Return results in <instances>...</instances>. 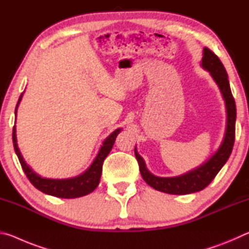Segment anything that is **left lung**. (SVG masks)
I'll list each match as a JSON object with an SVG mask.
<instances>
[{"instance_id":"8db88e82","label":"left lung","mask_w":249,"mask_h":249,"mask_svg":"<svg viewBox=\"0 0 249 249\" xmlns=\"http://www.w3.org/2000/svg\"><path fill=\"white\" fill-rule=\"evenodd\" d=\"M201 67L209 71L211 77L217 84L221 91L226 108V128L220 147L216 153L208 161L196 167V169L177 177H157L147 169L145 160L138 154L135 147V156L140 165V171L147 184L153 187L155 190L161 191L169 195H190L203 190L211 183L222 167L225 165L233 150L235 141V122H236V105L231 95L229 75L220 59L209 48L204 47L203 57L201 60Z\"/></svg>"}]
</instances>
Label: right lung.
<instances>
[{"instance_id":"obj_1","label":"right lung","mask_w":249,"mask_h":249,"mask_svg":"<svg viewBox=\"0 0 249 249\" xmlns=\"http://www.w3.org/2000/svg\"><path fill=\"white\" fill-rule=\"evenodd\" d=\"M24 92L20 94L18 102L16 104L15 116H16V113H18V107L19 105V102L22 101ZM121 130L122 128H117L111 135H108V136L105 138L98 155H96V157L93 160V162L91 163V166L88 168L86 171L82 172L81 175L73 177V178H68V179L43 178V177L37 175L36 172L27 165L26 161H25L23 158L22 154H20L19 148L18 146L16 126L13 127V145H14L15 153L18 155V160L20 165H22L25 175L27 176L28 180L31 181L34 187L38 189L39 191L46 193V195L57 196V197H62V199H74V197H80V196L89 195V193L94 191L95 188L98 187L100 183L101 174H102V166H103L104 159L107 157L109 151L112 150V147L114 145L116 136L121 133Z\"/></svg>"}]
</instances>
